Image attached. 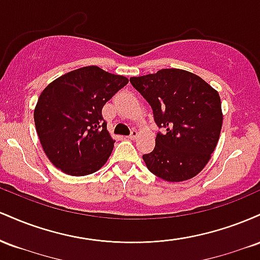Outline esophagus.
<instances>
[{"instance_id": "34e87169", "label": "esophagus", "mask_w": 260, "mask_h": 260, "mask_svg": "<svg viewBox=\"0 0 260 260\" xmlns=\"http://www.w3.org/2000/svg\"><path fill=\"white\" fill-rule=\"evenodd\" d=\"M137 137H138V132H137L136 129H133L132 132H131V134H129V137H128V138L129 139H132V140H134L137 138Z\"/></svg>"}]
</instances>
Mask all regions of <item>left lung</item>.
I'll return each instance as SVG.
<instances>
[{
    "label": "left lung",
    "instance_id": "8db88e82",
    "mask_svg": "<svg viewBox=\"0 0 260 260\" xmlns=\"http://www.w3.org/2000/svg\"><path fill=\"white\" fill-rule=\"evenodd\" d=\"M129 80L162 128L154 150L143 155L149 171L169 182L194 177L210 160L221 132L219 92L197 74L177 68Z\"/></svg>",
    "mask_w": 260,
    "mask_h": 260
}]
</instances>
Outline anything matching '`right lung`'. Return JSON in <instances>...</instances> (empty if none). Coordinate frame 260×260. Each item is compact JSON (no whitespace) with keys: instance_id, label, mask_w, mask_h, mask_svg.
Listing matches in <instances>:
<instances>
[{"instance_id":"obj_1","label":"right lung","mask_w":260,"mask_h":260,"mask_svg":"<svg viewBox=\"0 0 260 260\" xmlns=\"http://www.w3.org/2000/svg\"><path fill=\"white\" fill-rule=\"evenodd\" d=\"M128 83L123 76L88 66L58 77L39 96L34 121L41 147L56 168L85 176L103 168L113 143L103 107Z\"/></svg>"}]
</instances>
